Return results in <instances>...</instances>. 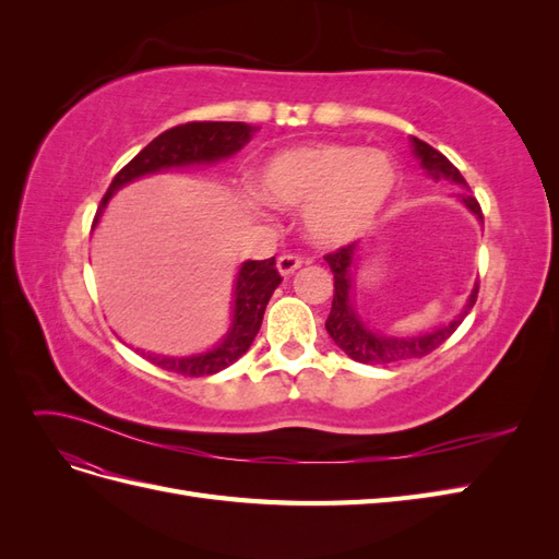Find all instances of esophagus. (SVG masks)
Here are the masks:
<instances>
[{
	"label": "esophagus",
	"mask_w": 559,
	"mask_h": 559,
	"mask_svg": "<svg viewBox=\"0 0 559 559\" xmlns=\"http://www.w3.org/2000/svg\"><path fill=\"white\" fill-rule=\"evenodd\" d=\"M300 265H302V261L298 257H292V253H286V257L277 259V270L282 277H292Z\"/></svg>",
	"instance_id": "obj_1"
}]
</instances>
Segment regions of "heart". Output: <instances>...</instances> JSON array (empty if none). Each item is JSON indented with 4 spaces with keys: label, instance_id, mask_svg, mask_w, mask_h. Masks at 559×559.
<instances>
[{
    "label": "heart",
    "instance_id": "heart-1",
    "mask_svg": "<svg viewBox=\"0 0 559 559\" xmlns=\"http://www.w3.org/2000/svg\"><path fill=\"white\" fill-rule=\"evenodd\" d=\"M401 170L378 148L308 142L270 154L251 173L265 205L300 210V226L317 247H345L378 224L396 195Z\"/></svg>",
    "mask_w": 559,
    "mask_h": 559
}]
</instances>
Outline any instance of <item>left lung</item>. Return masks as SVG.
<instances>
[{"label":"left lung","instance_id":"1","mask_svg":"<svg viewBox=\"0 0 559 559\" xmlns=\"http://www.w3.org/2000/svg\"><path fill=\"white\" fill-rule=\"evenodd\" d=\"M411 144H413L415 158L419 160L421 170L427 173L429 179L460 186V193H454V198L460 200L462 205L473 216H476V222L483 226L480 205L476 202V198L471 195V189H468L466 179L462 177V173L456 170V167L443 154H438V151L433 146H429L427 142L411 138ZM359 259H361L359 242H352L326 257V263H329L333 280H335L333 306H331V314L326 319V331L333 337V343L341 347L349 359L359 361V364L386 366V364H396V361L427 357L429 352H433L438 345L448 341V337L454 333V329L462 324V319L471 312L473 302H476L478 282L473 284L464 308L443 326H436L431 331H421V333H413V335H394V333L370 329L364 321V317L359 314L357 306H354V277H357Z\"/></svg>","mask_w":559,"mask_h":559}]
</instances>
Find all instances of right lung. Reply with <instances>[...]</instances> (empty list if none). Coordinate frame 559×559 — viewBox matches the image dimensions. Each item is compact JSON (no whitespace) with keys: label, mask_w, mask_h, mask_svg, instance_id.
<instances>
[{"label":"right lung","mask_w":559,"mask_h":559,"mask_svg":"<svg viewBox=\"0 0 559 559\" xmlns=\"http://www.w3.org/2000/svg\"><path fill=\"white\" fill-rule=\"evenodd\" d=\"M259 132L257 126L235 123V121H202V123H186L165 130L154 142H148L138 156H134L121 173H118L109 186L107 195L99 202L95 214L93 228H97L103 218L109 200L123 189V186L138 181L142 177L183 170V167H200L214 165L226 160ZM282 277L275 267V257L265 261H245L238 267V275L233 282V306H230V324L228 331L218 337L214 347L195 354H156V352H140L151 364H156L165 370L181 376H214L218 370L238 361L249 345L257 337L263 312L270 296L275 294Z\"/></svg>","instance_id":"obj_1"}]
</instances>
